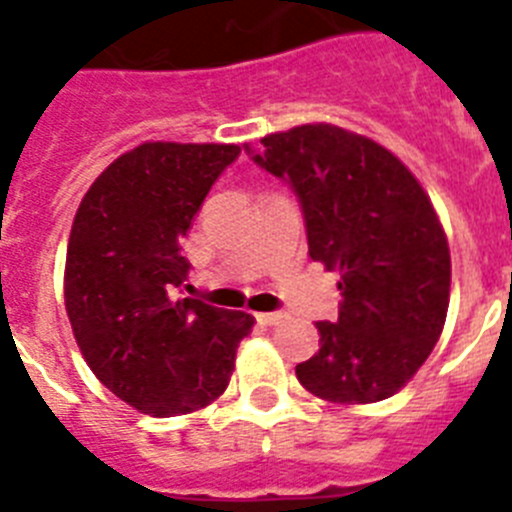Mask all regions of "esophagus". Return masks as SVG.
Instances as JSON below:
<instances>
[{"mask_svg": "<svg viewBox=\"0 0 512 512\" xmlns=\"http://www.w3.org/2000/svg\"><path fill=\"white\" fill-rule=\"evenodd\" d=\"M282 312H259V315H256V320H259L261 325H277V323H282Z\"/></svg>", "mask_w": 512, "mask_h": 512, "instance_id": "34e87169", "label": "esophagus"}]
</instances>
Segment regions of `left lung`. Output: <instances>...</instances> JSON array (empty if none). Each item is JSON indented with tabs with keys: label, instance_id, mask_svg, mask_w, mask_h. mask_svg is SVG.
Wrapping results in <instances>:
<instances>
[{
	"label": "left lung",
	"instance_id": "1",
	"mask_svg": "<svg viewBox=\"0 0 512 512\" xmlns=\"http://www.w3.org/2000/svg\"><path fill=\"white\" fill-rule=\"evenodd\" d=\"M261 169L300 200L310 259L341 274L338 320L297 379L320 400L379 402L431 356L449 310V241L420 182L366 135L315 122L261 138Z\"/></svg>",
	"mask_w": 512,
	"mask_h": 512
}]
</instances>
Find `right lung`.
<instances>
[{
  "label": "right lung",
  "instance_id": "obj_1",
  "mask_svg": "<svg viewBox=\"0 0 512 512\" xmlns=\"http://www.w3.org/2000/svg\"><path fill=\"white\" fill-rule=\"evenodd\" d=\"M241 146L140 143L84 194L66 251L63 297L94 377L156 418L223 395L253 315L176 297L189 274L182 241Z\"/></svg>",
  "mask_w": 512,
  "mask_h": 512
}]
</instances>
